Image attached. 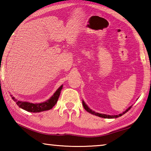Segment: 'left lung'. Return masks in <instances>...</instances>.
Listing matches in <instances>:
<instances>
[{
    "label": "left lung",
    "mask_w": 151,
    "mask_h": 151,
    "mask_svg": "<svg viewBox=\"0 0 151 151\" xmlns=\"http://www.w3.org/2000/svg\"><path fill=\"white\" fill-rule=\"evenodd\" d=\"M83 105L84 106V108L86 110V111L88 112L89 113H91L92 114H93V115H95V116H98L99 117H101V118H104V119H116V118H118L119 116H121L123 115L124 114L126 113L127 111H129V110L131 109V107L132 106V105H131V106H129V108L127 109H126V111H124L122 113H121L118 114V115H109V114H101V113H99V112H96L95 111H92V110L89 108V107L87 106V104H86L85 101H83Z\"/></svg>",
    "instance_id": "8db88e82"
}]
</instances>
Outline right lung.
Listing matches in <instances>:
<instances>
[{
    "label": "right lung",
    "mask_w": 151,
    "mask_h": 151,
    "mask_svg": "<svg viewBox=\"0 0 151 151\" xmlns=\"http://www.w3.org/2000/svg\"><path fill=\"white\" fill-rule=\"evenodd\" d=\"M63 87V85H62L57 91H56L54 94H53L49 99H48L47 101L40 103H30V102L17 101L14 96H12V94L11 97L12 100L14 102H16L17 104L20 107V108L30 112H40L50 110L55 105L56 103H57L58 97L60 96V91L62 90Z\"/></svg>",
    "instance_id": "obj_1"
}]
</instances>
